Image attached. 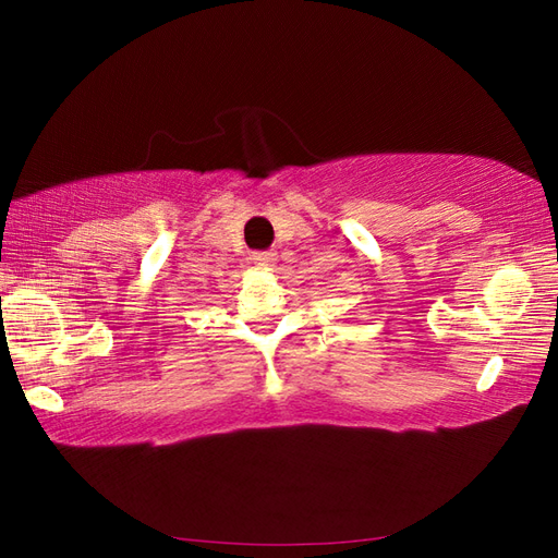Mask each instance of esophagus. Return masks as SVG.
<instances>
[{"label":"esophagus","instance_id":"esophagus-1","mask_svg":"<svg viewBox=\"0 0 558 558\" xmlns=\"http://www.w3.org/2000/svg\"><path fill=\"white\" fill-rule=\"evenodd\" d=\"M252 260L256 266H276L278 252H276V248H268V252H254Z\"/></svg>","mask_w":558,"mask_h":558}]
</instances>
